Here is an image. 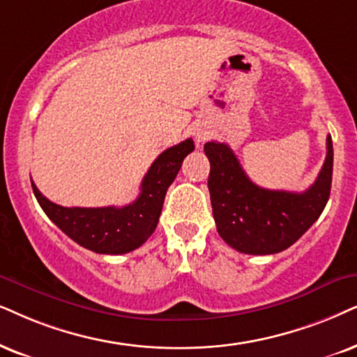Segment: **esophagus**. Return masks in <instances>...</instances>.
<instances>
[{
    "mask_svg": "<svg viewBox=\"0 0 357 357\" xmlns=\"http://www.w3.org/2000/svg\"><path fill=\"white\" fill-rule=\"evenodd\" d=\"M196 139H197V142H204L206 135L204 133H196Z\"/></svg>",
    "mask_w": 357,
    "mask_h": 357,
    "instance_id": "esophagus-1",
    "label": "esophagus"
}]
</instances>
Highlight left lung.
I'll return each mask as SVG.
<instances>
[{"mask_svg":"<svg viewBox=\"0 0 357 357\" xmlns=\"http://www.w3.org/2000/svg\"><path fill=\"white\" fill-rule=\"evenodd\" d=\"M326 160L317 181L303 192L273 191L252 183L225 143L207 142L211 173L207 186L219 236L232 249L270 255L288 249L317 222L329 199L333 142L326 138Z\"/></svg>","mask_w":357,"mask_h":357,"instance_id":"obj_1","label":"left lung"}]
</instances>
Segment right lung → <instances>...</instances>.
I'll use <instances>...</instances> for the list:
<instances>
[{"label": "right lung", "instance_id": "add662e5", "mask_svg": "<svg viewBox=\"0 0 357 357\" xmlns=\"http://www.w3.org/2000/svg\"><path fill=\"white\" fill-rule=\"evenodd\" d=\"M192 150L194 142L188 138L161 153L143 178L137 199L123 207H64L31 184L39 206L66 236L97 254L120 255L138 249L155 232L166 191Z\"/></svg>", "mask_w": 357, "mask_h": 357}]
</instances>
